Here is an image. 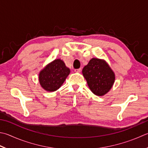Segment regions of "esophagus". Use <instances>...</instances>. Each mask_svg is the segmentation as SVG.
Wrapping results in <instances>:
<instances>
[{
	"label": "esophagus",
	"instance_id": "esophagus-1",
	"mask_svg": "<svg viewBox=\"0 0 148 148\" xmlns=\"http://www.w3.org/2000/svg\"><path fill=\"white\" fill-rule=\"evenodd\" d=\"M82 69L81 68H79V69H75V71L76 72V73H80V72H81Z\"/></svg>",
	"mask_w": 148,
	"mask_h": 148
}]
</instances>
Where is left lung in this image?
Here are the masks:
<instances>
[{
    "label": "left lung",
    "mask_w": 148,
    "mask_h": 148,
    "mask_svg": "<svg viewBox=\"0 0 148 148\" xmlns=\"http://www.w3.org/2000/svg\"><path fill=\"white\" fill-rule=\"evenodd\" d=\"M84 77L90 90L97 96H103L111 90L115 75L104 60L93 58L82 69Z\"/></svg>",
    "instance_id": "8db88e82"
}]
</instances>
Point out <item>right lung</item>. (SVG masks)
I'll return each instance as SVG.
<instances>
[{
    "mask_svg": "<svg viewBox=\"0 0 148 148\" xmlns=\"http://www.w3.org/2000/svg\"><path fill=\"white\" fill-rule=\"evenodd\" d=\"M70 73L64 61L55 59L48 64L39 73L41 87L47 91H55L60 88Z\"/></svg>",
    "mask_w": 148,
    "mask_h": 148,
    "instance_id": "obj_1",
    "label": "right lung"
}]
</instances>
